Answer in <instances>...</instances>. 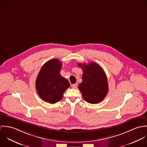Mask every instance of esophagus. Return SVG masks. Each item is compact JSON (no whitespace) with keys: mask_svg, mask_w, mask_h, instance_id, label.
Returning a JSON list of instances; mask_svg holds the SVG:
<instances>
[{"mask_svg":"<svg viewBox=\"0 0 147 147\" xmlns=\"http://www.w3.org/2000/svg\"><path fill=\"white\" fill-rule=\"evenodd\" d=\"M72 87L73 88H74V89L76 88H77V84H72Z\"/></svg>","mask_w":147,"mask_h":147,"instance_id":"34e87169","label":"esophagus"}]
</instances>
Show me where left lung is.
<instances>
[{"instance_id": "1", "label": "left lung", "mask_w": 147, "mask_h": 147, "mask_svg": "<svg viewBox=\"0 0 147 147\" xmlns=\"http://www.w3.org/2000/svg\"><path fill=\"white\" fill-rule=\"evenodd\" d=\"M82 68V82L79 89L84 100L90 104H98L102 101L109 91L107 79L104 69L97 63H79Z\"/></svg>"}]
</instances>
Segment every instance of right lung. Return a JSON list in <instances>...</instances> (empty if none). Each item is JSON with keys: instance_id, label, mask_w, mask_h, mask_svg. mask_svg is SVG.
<instances>
[{"instance_id": "1", "label": "right lung", "mask_w": 147, "mask_h": 147, "mask_svg": "<svg viewBox=\"0 0 147 147\" xmlns=\"http://www.w3.org/2000/svg\"><path fill=\"white\" fill-rule=\"evenodd\" d=\"M62 63L53 59L45 63L36 81L37 92L46 102L55 104L63 98L64 92L69 86L68 81L61 76Z\"/></svg>"}]
</instances>
